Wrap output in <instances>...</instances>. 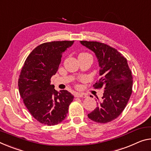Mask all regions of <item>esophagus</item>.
I'll return each mask as SVG.
<instances>
[{"mask_svg":"<svg viewBox=\"0 0 151 151\" xmlns=\"http://www.w3.org/2000/svg\"><path fill=\"white\" fill-rule=\"evenodd\" d=\"M75 96L77 97H87V95L85 93H76L75 94Z\"/></svg>","mask_w":151,"mask_h":151,"instance_id":"esophagus-1","label":"esophagus"}]
</instances>
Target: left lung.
I'll return each mask as SVG.
<instances>
[{"instance_id": "1", "label": "left lung", "mask_w": 151, "mask_h": 151, "mask_svg": "<svg viewBox=\"0 0 151 151\" xmlns=\"http://www.w3.org/2000/svg\"><path fill=\"white\" fill-rule=\"evenodd\" d=\"M80 42L94 52L101 76L94 86L104 89L101 100L97 97V107L88 114V117L95 122H109L121 114L132 94L133 78L127 60L107 44L97 42Z\"/></svg>"}]
</instances>
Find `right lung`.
I'll use <instances>...</instances> for the list:
<instances>
[{
	"instance_id": "add662e5",
	"label": "right lung",
	"mask_w": 151,
	"mask_h": 151,
	"mask_svg": "<svg viewBox=\"0 0 151 151\" xmlns=\"http://www.w3.org/2000/svg\"><path fill=\"white\" fill-rule=\"evenodd\" d=\"M75 41L44 43L29 55L21 69L19 91L25 106L35 119L47 126L56 125L66 118L74 96L66 90H55L50 84L63 54Z\"/></svg>"
}]
</instances>
